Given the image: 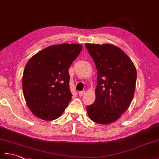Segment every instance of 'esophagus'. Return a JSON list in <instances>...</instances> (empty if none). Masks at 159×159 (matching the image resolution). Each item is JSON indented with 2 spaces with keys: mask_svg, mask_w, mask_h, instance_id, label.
I'll return each instance as SVG.
<instances>
[{
  "mask_svg": "<svg viewBox=\"0 0 159 159\" xmlns=\"http://www.w3.org/2000/svg\"><path fill=\"white\" fill-rule=\"evenodd\" d=\"M85 91H81V92H79V96H83V95H85Z\"/></svg>",
  "mask_w": 159,
  "mask_h": 159,
  "instance_id": "34e87169",
  "label": "esophagus"
}]
</instances>
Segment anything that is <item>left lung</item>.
Here are the masks:
<instances>
[{
    "label": "left lung",
    "mask_w": 159,
    "mask_h": 159,
    "mask_svg": "<svg viewBox=\"0 0 159 159\" xmlns=\"http://www.w3.org/2000/svg\"><path fill=\"white\" fill-rule=\"evenodd\" d=\"M97 70L96 100L87 107L92 121L100 124L116 121L126 111L133 98L137 70L122 50L110 43H85Z\"/></svg>",
    "instance_id": "8db88e82"
}]
</instances>
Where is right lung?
<instances>
[{
	"mask_svg": "<svg viewBox=\"0 0 159 159\" xmlns=\"http://www.w3.org/2000/svg\"><path fill=\"white\" fill-rule=\"evenodd\" d=\"M82 48L78 43L52 45L29 60L22 89L26 104L36 117L54 120L65 111L72 99L68 70Z\"/></svg>",
	"mask_w": 159,
	"mask_h": 159,
	"instance_id": "obj_1",
	"label": "right lung"
}]
</instances>
